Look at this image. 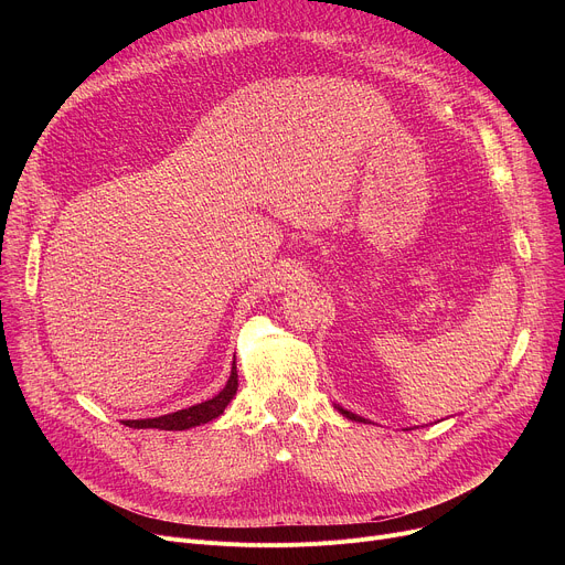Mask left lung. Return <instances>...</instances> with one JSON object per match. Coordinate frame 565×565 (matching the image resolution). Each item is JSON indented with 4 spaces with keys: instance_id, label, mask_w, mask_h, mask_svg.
Wrapping results in <instances>:
<instances>
[{
    "instance_id": "obj_1",
    "label": "left lung",
    "mask_w": 565,
    "mask_h": 565,
    "mask_svg": "<svg viewBox=\"0 0 565 565\" xmlns=\"http://www.w3.org/2000/svg\"><path fill=\"white\" fill-rule=\"evenodd\" d=\"M335 409L342 414V416H347L349 420H355V423H364V425H369V420L366 418H362V416H358V414H353V412H347L344 407H340V405H335ZM407 431H412V429H407Z\"/></svg>"
}]
</instances>
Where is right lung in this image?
<instances>
[{"mask_svg":"<svg viewBox=\"0 0 565 565\" xmlns=\"http://www.w3.org/2000/svg\"><path fill=\"white\" fill-rule=\"evenodd\" d=\"M238 388V375H236V362H232V371L227 377V384L210 399L201 402V405H192L188 409L168 414V416H158V418H142V420H122L125 427L131 429H160V431H185L199 425H207L223 416L225 407L230 405V399L236 395Z\"/></svg>","mask_w":565,"mask_h":565,"instance_id":"1","label":"right lung"}]
</instances>
